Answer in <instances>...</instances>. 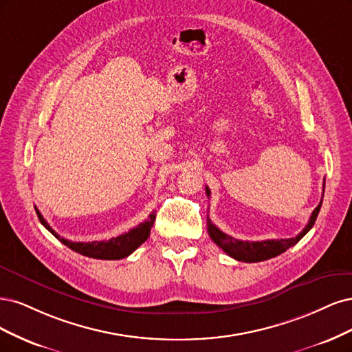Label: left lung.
<instances>
[{
	"instance_id": "8db88e82",
	"label": "left lung",
	"mask_w": 352,
	"mask_h": 352,
	"mask_svg": "<svg viewBox=\"0 0 352 352\" xmlns=\"http://www.w3.org/2000/svg\"><path fill=\"white\" fill-rule=\"evenodd\" d=\"M323 192H324V184H323ZM206 195L210 196L209 187H206ZM322 208V200L317 208L313 210L311 217L309 219V223L305 225V228L294 238H282V240H265V241H241V240H235L234 236L226 235L222 232L217 225H213L210 219L208 218V232L212 240L219 245L222 250L234 257L235 260H240V262L245 263H256V262H263V260L276 257L280 253L287 252L289 247L296 245L301 238L307 234L316 222L317 214H319V210Z\"/></svg>"
}]
</instances>
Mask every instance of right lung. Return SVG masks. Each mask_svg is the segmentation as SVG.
<instances>
[{"instance_id": "obj_1", "label": "right lung", "mask_w": 352, "mask_h": 352, "mask_svg": "<svg viewBox=\"0 0 352 352\" xmlns=\"http://www.w3.org/2000/svg\"><path fill=\"white\" fill-rule=\"evenodd\" d=\"M38 218L41 221V223L47 228L55 238L67 245L72 250H74L76 253H80L83 256L92 257V258H100V260H120L130 256L135 248L139 245H142L147 238L151 235V230L155 222V213L149 214V219L142 222L140 225L135 226V228L130 230L129 232H124L118 236H112L109 240L105 241H92V243H76V241H70L65 240V238L60 236L56 234L50 223L43 219V217L41 214V212L35 208Z\"/></svg>"}]
</instances>
